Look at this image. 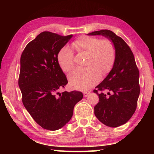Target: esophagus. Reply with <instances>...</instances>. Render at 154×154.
I'll use <instances>...</instances> for the list:
<instances>
[{
  "mask_svg": "<svg viewBox=\"0 0 154 154\" xmlns=\"http://www.w3.org/2000/svg\"><path fill=\"white\" fill-rule=\"evenodd\" d=\"M90 92L89 91H86V92H83V96L84 97H87V96L90 94Z\"/></svg>",
  "mask_w": 154,
  "mask_h": 154,
  "instance_id": "1",
  "label": "esophagus"
}]
</instances>
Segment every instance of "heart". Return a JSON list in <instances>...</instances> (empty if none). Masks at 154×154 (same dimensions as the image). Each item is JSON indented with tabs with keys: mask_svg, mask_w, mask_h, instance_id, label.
<instances>
[{
	"mask_svg": "<svg viewBox=\"0 0 154 154\" xmlns=\"http://www.w3.org/2000/svg\"><path fill=\"white\" fill-rule=\"evenodd\" d=\"M72 48L78 53L88 54L84 69H77L69 75L72 87L85 90L96 84L100 75H106L113 68L116 60V48L111 41L105 38L82 36L72 43ZM58 61L61 69L69 72L74 69V54L71 49L64 47L59 51Z\"/></svg>",
	"mask_w": 154,
	"mask_h": 154,
	"instance_id": "b5f03b06",
	"label": "heart"
}]
</instances>
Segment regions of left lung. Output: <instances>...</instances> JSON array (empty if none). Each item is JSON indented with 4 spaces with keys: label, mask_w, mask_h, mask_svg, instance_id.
Returning <instances> with one entry per match:
<instances>
[{
    "label": "left lung",
    "mask_w": 154,
    "mask_h": 154,
    "mask_svg": "<svg viewBox=\"0 0 154 154\" xmlns=\"http://www.w3.org/2000/svg\"><path fill=\"white\" fill-rule=\"evenodd\" d=\"M88 35L105 36L116 48V60L111 71L94 90L99 98V102L94 106V114L106 126H122L136 111L140 94L139 71L133 53L123 38L111 30L94 31Z\"/></svg>",
    "instance_id": "left-lung-1"
}]
</instances>
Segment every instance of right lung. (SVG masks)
<instances>
[{"label": "right lung", "instance_id": "1", "mask_svg": "<svg viewBox=\"0 0 154 154\" xmlns=\"http://www.w3.org/2000/svg\"><path fill=\"white\" fill-rule=\"evenodd\" d=\"M72 37L45 31L26 46L20 58L18 84L24 106L44 129L56 130L71 119L83 98L79 91L60 93L68 81L58 61L59 51Z\"/></svg>", "mask_w": 154, "mask_h": 154}]
</instances>
